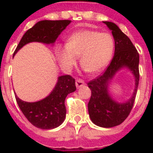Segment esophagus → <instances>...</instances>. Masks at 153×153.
Returning a JSON list of instances; mask_svg holds the SVG:
<instances>
[{
    "label": "esophagus",
    "instance_id": "obj_1",
    "mask_svg": "<svg viewBox=\"0 0 153 153\" xmlns=\"http://www.w3.org/2000/svg\"><path fill=\"white\" fill-rule=\"evenodd\" d=\"M75 84H76L77 88H81V87H83L85 83H84V81L83 79H78L75 81Z\"/></svg>",
    "mask_w": 153,
    "mask_h": 153
}]
</instances>
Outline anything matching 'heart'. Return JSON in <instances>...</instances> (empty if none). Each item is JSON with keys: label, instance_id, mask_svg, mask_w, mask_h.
<instances>
[{"label": "heart", "instance_id": "heart-1", "mask_svg": "<svg viewBox=\"0 0 153 153\" xmlns=\"http://www.w3.org/2000/svg\"><path fill=\"white\" fill-rule=\"evenodd\" d=\"M115 49V40L110 33L82 30L68 38L66 47H56V56L65 68H71L79 57L83 70L91 74L102 70L108 65Z\"/></svg>", "mask_w": 153, "mask_h": 153}]
</instances>
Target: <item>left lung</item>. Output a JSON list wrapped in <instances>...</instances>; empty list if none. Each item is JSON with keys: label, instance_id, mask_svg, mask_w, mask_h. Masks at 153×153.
Wrapping results in <instances>:
<instances>
[{"label": "left lung", "instance_id": "obj_1", "mask_svg": "<svg viewBox=\"0 0 153 153\" xmlns=\"http://www.w3.org/2000/svg\"><path fill=\"white\" fill-rule=\"evenodd\" d=\"M111 30L115 40V55L102 75L88 83L91 97L88 104L92 121L103 128H111L121 124L131 111L139 82V54L130 39L111 22H104ZM127 67L135 78V89L130 100L125 103H115L108 93V84L119 70Z\"/></svg>", "mask_w": 153, "mask_h": 153}]
</instances>
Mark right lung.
<instances>
[{"label": "right lung", "mask_w": 153, "mask_h": 153, "mask_svg": "<svg viewBox=\"0 0 153 153\" xmlns=\"http://www.w3.org/2000/svg\"><path fill=\"white\" fill-rule=\"evenodd\" d=\"M70 22V20L38 22L22 37L14 55L25 44L31 42L53 43ZM75 90V80L73 77L63 75L58 78L55 88L46 98L36 102H27L15 95V99L23 114L32 125L42 129H51L58 127L65 120L66 114L65 100L69 93Z\"/></svg>", "instance_id": "right-lung-1"}]
</instances>
